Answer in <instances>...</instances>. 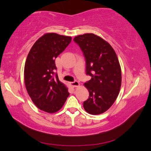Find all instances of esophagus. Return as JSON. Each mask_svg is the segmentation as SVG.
<instances>
[{
    "instance_id": "34e87169",
    "label": "esophagus",
    "mask_w": 151,
    "mask_h": 151,
    "mask_svg": "<svg viewBox=\"0 0 151 151\" xmlns=\"http://www.w3.org/2000/svg\"><path fill=\"white\" fill-rule=\"evenodd\" d=\"M70 84H71V86H72V87H74V88L79 87V86H80V83L78 81H74V82H71V83H70Z\"/></svg>"
}]
</instances>
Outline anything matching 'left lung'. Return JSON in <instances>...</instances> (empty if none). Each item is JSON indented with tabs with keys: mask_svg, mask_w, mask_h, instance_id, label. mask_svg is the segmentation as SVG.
<instances>
[{
	"mask_svg": "<svg viewBox=\"0 0 151 151\" xmlns=\"http://www.w3.org/2000/svg\"><path fill=\"white\" fill-rule=\"evenodd\" d=\"M86 60V74L91 77L83 84L89 92L83 108L90 114L109 109L117 98L122 86V70L115 51L107 41L92 33L74 37Z\"/></svg>",
	"mask_w": 151,
	"mask_h": 151,
	"instance_id": "left-lung-1",
	"label": "left lung"
}]
</instances>
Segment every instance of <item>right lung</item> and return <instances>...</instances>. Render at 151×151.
I'll use <instances>...</instances> for the list:
<instances>
[{"instance_id":"right-lung-1","label":"right lung","mask_w":151,"mask_h":151,"mask_svg":"<svg viewBox=\"0 0 151 151\" xmlns=\"http://www.w3.org/2000/svg\"><path fill=\"white\" fill-rule=\"evenodd\" d=\"M71 41V37L46 33L35 42L26 59V90L35 106L48 113L59 111L70 95L65 84L54 74L57 69L55 59Z\"/></svg>"}]
</instances>
